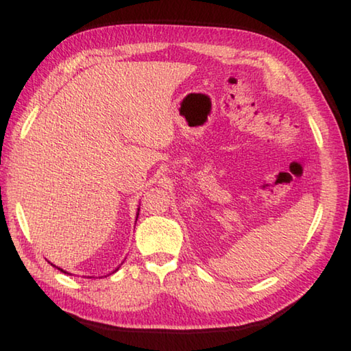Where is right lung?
Returning a JSON list of instances; mask_svg holds the SVG:
<instances>
[{
  "instance_id": "right-lung-1",
  "label": "right lung",
  "mask_w": 351,
  "mask_h": 351,
  "mask_svg": "<svg viewBox=\"0 0 351 351\" xmlns=\"http://www.w3.org/2000/svg\"><path fill=\"white\" fill-rule=\"evenodd\" d=\"M138 215H139V209H138ZM136 219H138V217H136ZM58 269H60V268H58ZM60 271H63V269H60ZM64 272V271H63ZM64 274H66V272H64Z\"/></svg>"
}]
</instances>
